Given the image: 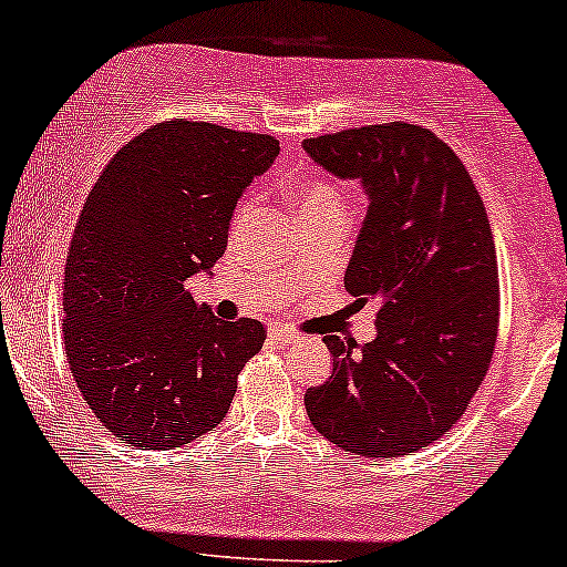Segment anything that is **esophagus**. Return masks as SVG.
<instances>
[{
    "label": "esophagus",
    "mask_w": 567,
    "mask_h": 567,
    "mask_svg": "<svg viewBox=\"0 0 567 567\" xmlns=\"http://www.w3.org/2000/svg\"><path fill=\"white\" fill-rule=\"evenodd\" d=\"M269 340L279 342V346H290V342H296L298 337L292 334V332H288V329H279V327H275V329H269Z\"/></svg>",
    "instance_id": "1"
}]
</instances>
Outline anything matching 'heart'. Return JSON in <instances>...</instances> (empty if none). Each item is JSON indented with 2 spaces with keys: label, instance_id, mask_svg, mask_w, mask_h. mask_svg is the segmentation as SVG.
<instances>
[{
  "label": "heart",
  "instance_id": "heart-1",
  "mask_svg": "<svg viewBox=\"0 0 567 567\" xmlns=\"http://www.w3.org/2000/svg\"><path fill=\"white\" fill-rule=\"evenodd\" d=\"M290 196L296 200L298 214L303 219L319 217V214H332V212H346V204H342L340 190L334 188L332 183L324 181V177H303L290 188ZM256 200L248 198L243 200V206L238 209V219H246L250 209H254Z\"/></svg>",
  "mask_w": 567,
  "mask_h": 567
}]
</instances>
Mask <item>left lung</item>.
I'll return each instance as SVG.
<instances>
[{
  "instance_id": "obj_1",
  "label": "left lung",
  "mask_w": 567,
  "mask_h": 567,
  "mask_svg": "<svg viewBox=\"0 0 567 567\" xmlns=\"http://www.w3.org/2000/svg\"><path fill=\"white\" fill-rule=\"evenodd\" d=\"M303 148L329 175L361 183L367 217L346 288L379 308L361 348L324 337L332 377L306 392L308 419L348 453H415L461 419L489 371L499 292L482 196L421 125H369Z\"/></svg>"
}]
</instances>
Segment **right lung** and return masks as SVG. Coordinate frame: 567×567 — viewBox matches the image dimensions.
Masks as SVG:
<instances>
[{"label":"right lung","instance_id":"obj_1","mask_svg":"<svg viewBox=\"0 0 567 567\" xmlns=\"http://www.w3.org/2000/svg\"><path fill=\"white\" fill-rule=\"evenodd\" d=\"M279 141L172 120L125 143L83 204L64 267V350L99 424L172 450L230 411L264 346L256 319L221 321L188 279L221 259L246 188Z\"/></svg>","mask_w":567,"mask_h":567}]
</instances>
